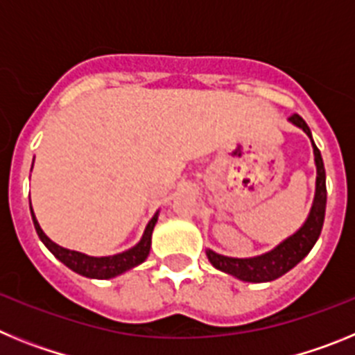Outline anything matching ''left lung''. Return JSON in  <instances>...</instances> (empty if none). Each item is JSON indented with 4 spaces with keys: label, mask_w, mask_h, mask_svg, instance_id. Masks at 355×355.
<instances>
[{
    "label": "left lung",
    "mask_w": 355,
    "mask_h": 355,
    "mask_svg": "<svg viewBox=\"0 0 355 355\" xmlns=\"http://www.w3.org/2000/svg\"><path fill=\"white\" fill-rule=\"evenodd\" d=\"M295 126L302 128L306 135L311 139V130L306 124L300 115L293 114L290 117ZM313 142V139H311ZM313 150H315V162H316V193L315 202L309 216H307L306 224L300 227V231L283 241L281 245L275 247L270 252L258 256V258L250 259H238V258H227V256H220V254L208 250V259L211 265L218 270L231 274L234 277L247 281V283H266V281H274V279L281 277L291 270L297 263L302 261L306 258L309 250L318 240L320 233H322V225H324L325 218V202H327V187H325V167L324 159L320 155V149L313 142Z\"/></svg>",
    "instance_id": "obj_1"
}]
</instances>
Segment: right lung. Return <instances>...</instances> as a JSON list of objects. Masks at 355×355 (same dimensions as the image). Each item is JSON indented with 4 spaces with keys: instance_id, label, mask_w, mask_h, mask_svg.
<instances>
[{
    "instance_id": "add662e5",
    "label": "right lung",
    "mask_w": 355,
    "mask_h": 355,
    "mask_svg": "<svg viewBox=\"0 0 355 355\" xmlns=\"http://www.w3.org/2000/svg\"><path fill=\"white\" fill-rule=\"evenodd\" d=\"M31 218H33V225H35V231L37 234H39V238L42 240L44 245L51 250L53 256H55L56 259H60V261L64 263L65 266H69L71 270H74L80 275H85V277L110 279L122 274V272L130 270L133 266L140 265V263L147 258V254H149L150 249V234H153V229H155L156 220H158V215H155L150 218L139 245H135L133 249L126 250V252L117 254V256H108V258H92V256H87V254H81L76 252V250H69L60 245H56V243H53V241L42 233V229H40L39 222L35 220L33 211H31Z\"/></svg>"
}]
</instances>
